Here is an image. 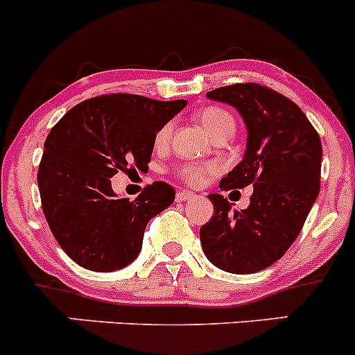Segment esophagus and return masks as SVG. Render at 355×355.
Wrapping results in <instances>:
<instances>
[{
  "mask_svg": "<svg viewBox=\"0 0 355 355\" xmlns=\"http://www.w3.org/2000/svg\"><path fill=\"white\" fill-rule=\"evenodd\" d=\"M193 197H195V193H191V191L181 190V191H178V195H175V200L184 202V200H191Z\"/></svg>",
  "mask_w": 355,
  "mask_h": 355,
  "instance_id": "obj_1",
  "label": "esophagus"
}]
</instances>
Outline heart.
<instances>
[{"label": "heart", "instance_id": "heart-1", "mask_svg": "<svg viewBox=\"0 0 355 355\" xmlns=\"http://www.w3.org/2000/svg\"><path fill=\"white\" fill-rule=\"evenodd\" d=\"M198 121L205 129V132L211 137L218 136L221 132H234L235 129V121L232 118V114L228 111L221 110V107H205L200 113L197 114ZM172 134V123H165L160 130L155 136V143L157 146H165L171 139ZM216 172L214 165H197V164H184L178 167L175 174L180 175L181 180L188 184H197L204 183V180L209 174Z\"/></svg>", "mask_w": 355, "mask_h": 355}]
</instances>
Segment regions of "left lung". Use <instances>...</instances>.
<instances>
[{
  "mask_svg": "<svg viewBox=\"0 0 355 355\" xmlns=\"http://www.w3.org/2000/svg\"><path fill=\"white\" fill-rule=\"evenodd\" d=\"M207 97L234 106L248 129L244 157L221 188L254 190L242 211H232L223 195H209L214 216L200 228L202 249L225 272L254 273L281 259L302 232L320 190L322 144L305 113L266 87L237 83Z\"/></svg>",
  "mask_w": 355,
  "mask_h": 355,
  "instance_id": "obj_1",
  "label": "left lung"
}]
</instances>
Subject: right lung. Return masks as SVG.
Segmentation results:
<instances>
[{
	"mask_svg": "<svg viewBox=\"0 0 355 355\" xmlns=\"http://www.w3.org/2000/svg\"><path fill=\"white\" fill-rule=\"evenodd\" d=\"M187 101L111 94L76 104L50 130L38 187L43 212L62 251L94 272L121 270L139 256L148 221L174 202L157 181L134 202L118 197L111 178L150 162L155 136Z\"/></svg>",
	"mask_w": 355,
	"mask_h": 355,
	"instance_id": "1",
	"label": "right lung"
}]
</instances>
